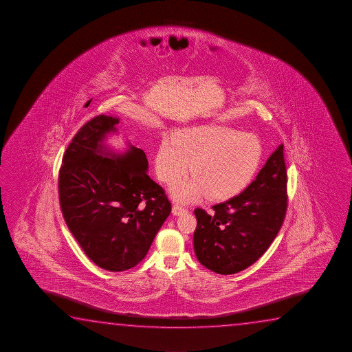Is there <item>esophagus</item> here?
<instances>
[{
    "label": "esophagus",
    "instance_id": "esophagus-1",
    "mask_svg": "<svg viewBox=\"0 0 352 352\" xmlns=\"http://www.w3.org/2000/svg\"><path fill=\"white\" fill-rule=\"evenodd\" d=\"M186 210V208L184 207V206H182V204H175L173 206V208H172V213H173L174 215H179L182 214V213H184Z\"/></svg>",
    "mask_w": 352,
    "mask_h": 352
}]
</instances>
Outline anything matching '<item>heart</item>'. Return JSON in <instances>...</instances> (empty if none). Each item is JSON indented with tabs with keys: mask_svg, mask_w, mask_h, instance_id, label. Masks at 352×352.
I'll return each instance as SVG.
<instances>
[{
	"mask_svg": "<svg viewBox=\"0 0 352 352\" xmlns=\"http://www.w3.org/2000/svg\"><path fill=\"white\" fill-rule=\"evenodd\" d=\"M263 146L258 137L225 124H199L163 139L156 155V172L164 183L187 173L195 177L170 185L179 201L202 195L210 199L234 197L250 185L259 169Z\"/></svg>",
	"mask_w": 352,
	"mask_h": 352,
	"instance_id": "obj_1",
	"label": "heart"
}]
</instances>
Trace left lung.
I'll list each match as a JSON object with an SVG mask.
<instances>
[{"label":"left lung","instance_id":"1","mask_svg":"<svg viewBox=\"0 0 352 352\" xmlns=\"http://www.w3.org/2000/svg\"><path fill=\"white\" fill-rule=\"evenodd\" d=\"M287 202V170L280 145L240 195L209 212L195 209L194 250L199 263L220 275L250 267L275 240Z\"/></svg>","mask_w":352,"mask_h":352}]
</instances>
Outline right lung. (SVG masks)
Instances as JSON below:
<instances>
[{"mask_svg": "<svg viewBox=\"0 0 352 352\" xmlns=\"http://www.w3.org/2000/svg\"><path fill=\"white\" fill-rule=\"evenodd\" d=\"M118 118L99 115L67 146L59 172L63 217L78 245L104 270H128L145 258L170 214L164 190L148 177L142 148L123 153L105 145Z\"/></svg>", "mask_w": 352, "mask_h": 352, "instance_id": "1", "label": "right lung"}]
</instances>
